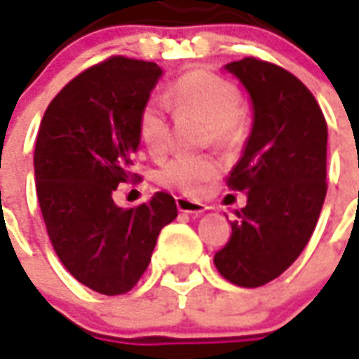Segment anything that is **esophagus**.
<instances>
[{
	"instance_id": "esophagus-1",
	"label": "esophagus",
	"mask_w": 359,
	"mask_h": 359,
	"mask_svg": "<svg viewBox=\"0 0 359 359\" xmlns=\"http://www.w3.org/2000/svg\"><path fill=\"white\" fill-rule=\"evenodd\" d=\"M177 208H179V212L182 214H204L205 210H208V205L202 204V202H196V200H188V198L179 196L177 198Z\"/></svg>"
}]
</instances>
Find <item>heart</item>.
<instances>
[{
	"label": "heart",
	"mask_w": 359,
	"mask_h": 359,
	"mask_svg": "<svg viewBox=\"0 0 359 359\" xmlns=\"http://www.w3.org/2000/svg\"><path fill=\"white\" fill-rule=\"evenodd\" d=\"M163 102L175 114H194L210 124L214 144L233 149L243 142L245 124L241 116V95L237 87L222 75L198 67L180 75L163 95ZM137 132L145 149L159 157L169 147V124L159 101L145 102L137 118ZM222 163L214 157L180 155L157 171V182L165 188L198 196L208 182L219 175Z\"/></svg>",
	"instance_id": "b5f03b06"
}]
</instances>
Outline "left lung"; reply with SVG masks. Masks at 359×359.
<instances>
[{
  "mask_svg": "<svg viewBox=\"0 0 359 359\" xmlns=\"http://www.w3.org/2000/svg\"><path fill=\"white\" fill-rule=\"evenodd\" d=\"M225 69L249 93L252 130L227 179L247 192V205L214 264L231 284L258 287L292 266L315 231L327 196V122L284 67L243 57Z\"/></svg>",
  "mask_w": 359,
  "mask_h": 359,
  "instance_id": "1",
  "label": "left lung"
}]
</instances>
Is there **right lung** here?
Returning <instances> with one entry per match:
<instances>
[{
	"instance_id": "add662e5",
	"label": "right lung",
	"mask_w": 359,
	"mask_h": 359,
	"mask_svg": "<svg viewBox=\"0 0 359 359\" xmlns=\"http://www.w3.org/2000/svg\"><path fill=\"white\" fill-rule=\"evenodd\" d=\"M161 75L154 62L112 56L74 77L40 122L34 180L46 231L67 272L102 295L137 284L177 217L167 192L128 210L112 198L120 182L137 179V118Z\"/></svg>"
}]
</instances>
